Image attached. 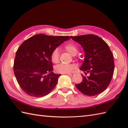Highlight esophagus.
<instances>
[{
	"label": "esophagus",
	"instance_id": "esophagus-1",
	"mask_svg": "<svg viewBox=\"0 0 128 128\" xmlns=\"http://www.w3.org/2000/svg\"><path fill=\"white\" fill-rule=\"evenodd\" d=\"M68 74V75H69V76H74V73H69V74Z\"/></svg>",
	"mask_w": 128,
	"mask_h": 128
}]
</instances>
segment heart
<instances>
[{
    "label": "heart",
    "instance_id": "1",
    "mask_svg": "<svg viewBox=\"0 0 128 128\" xmlns=\"http://www.w3.org/2000/svg\"><path fill=\"white\" fill-rule=\"evenodd\" d=\"M64 50L71 55L76 54L78 48L75 44L72 42L67 43L64 46ZM50 59L53 63L57 64L59 61V52L58 48L53 50L50 54ZM76 65L74 64H60L56 66V72L60 74H69L76 69Z\"/></svg>",
    "mask_w": 128,
    "mask_h": 128
}]
</instances>
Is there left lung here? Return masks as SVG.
Here are the masks:
<instances>
[{
  "mask_svg": "<svg viewBox=\"0 0 128 128\" xmlns=\"http://www.w3.org/2000/svg\"><path fill=\"white\" fill-rule=\"evenodd\" d=\"M79 43L84 50L85 59L80 70L83 80L76 88L82 93L94 96L102 93L108 88L114 75V57L109 46L104 40L93 34L70 36Z\"/></svg>",
  "mask_w": 128,
  "mask_h": 128,
  "instance_id": "8db88e82",
  "label": "left lung"
}]
</instances>
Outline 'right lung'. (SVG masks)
<instances>
[{
    "label": "right lung",
    "mask_w": 128,
    "mask_h": 128,
    "mask_svg": "<svg viewBox=\"0 0 128 128\" xmlns=\"http://www.w3.org/2000/svg\"><path fill=\"white\" fill-rule=\"evenodd\" d=\"M69 36H48L37 34L24 41L16 53L14 71L20 88L35 98L49 94L61 74L52 72L50 54Z\"/></svg>",
    "instance_id": "right-lung-1"
}]
</instances>
